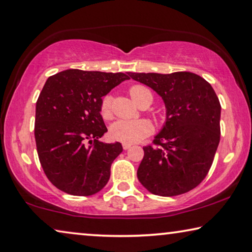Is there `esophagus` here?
Segmentation results:
<instances>
[{
    "label": "esophagus",
    "instance_id": "obj_1",
    "mask_svg": "<svg viewBox=\"0 0 252 252\" xmlns=\"http://www.w3.org/2000/svg\"><path fill=\"white\" fill-rule=\"evenodd\" d=\"M122 147H123V149H125V150H127L129 148H131V145H130V143H122Z\"/></svg>",
    "mask_w": 252,
    "mask_h": 252
}]
</instances>
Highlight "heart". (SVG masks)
Segmentation results:
<instances>
[{"label": "heart", "mask_w": 252, "mask_h": 252, "mask_svg": "<svg viewBox=\"0 0 252 252\" xmlns=\"http://www.w3.org/2000/svg\"><path fill=\"white\" fill-rule=\"evenodd\" d=\"M129 93L133 101L139 103L143 94L150 93L147 87L142 85H134L129 90ZM151 94V93H150ZM112 97L110 95L103 97L101 103V114L104 119H110L112 115L111 111ZM153 125L146 119L139 120H120L114 122L110 127L111 137L117 141L123 143H133L142 140L153 132Z\"/></svg>", "instance_id": "1"}]
</instances>
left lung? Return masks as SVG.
<instances>
[{
	"label": "left lung",
	"mask_w": 252,
	"mask_h": 252,
	"mask_svg": "<svg viewBox=\"0 0 252 252\" xmlns=\"http://www.w3.org/2000/svg\"><path fill=\"white\" fill-rule=\"evenodd\" d=\"M129 75L153 89L166 106V121L155 135L156 147H143L139 182L159 196L195 189L212 166L221 134V105L213 87L189 71Z\"/></svg>",
	"instance_id": "left-lung-1"
}]
</instances>
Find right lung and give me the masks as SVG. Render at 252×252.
<instances>
[{
  "label": "right lung",
  "instance_id": "right-lung-1",
  "mask_svg": "<svg viewBox=\"0 0 252 252\" xmlns=\"http://www.w3.org/2000/svg\"><path fill=\"white\" fill-rule=\"evenodd\" d=\"M129 76L67 69L50 76L35 104L34 138L46 176L75 196L96 194L110 179L111 165L123 148L98 141L107 129L102 97Z\"/></svg>",
  "mask_w": 252,
  "mask_h": 252
}]
</instances>
